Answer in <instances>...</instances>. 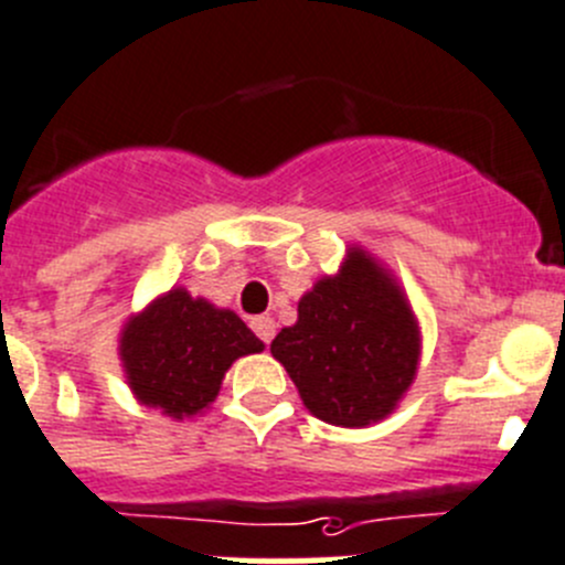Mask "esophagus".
<instances>
[{
	"mask_svg": "<svg viewBox=\"0 0 565 565\" xmlns=\"http://www.w3.org/2000/svg\"><path fill=\"white\" fill-rule=\"evenodd\" d=\"M252 330H255V335L260 338L263 343H271L277 324H274L271 316H257V319H252Z\"/></svg>",
	"mask_w": 565,
	"mask_h": 565,
	"instance_id": "34e87169",
	"label": "esophagus"
}]
</instances>
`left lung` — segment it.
I'll list each match as a JSON object with an SVG mask.
<instances>
[{
  "label": "left lung",
  "mask_w": 565,
  "mask_h": 565,
  "mask_svg": "<svg viewBox=\"0 0 565 565\" xmlns=\"http://www.w3.org/2000/svg\"><path fill=\"white\" fill-rule=\"evenodd\" d=\"M297 324L271 341L302 405L335 427H369L396 411L422 360V327L396 274L360 244L302 294Z\"/></svg>",
  "instance_id": "left-lung-1"
}]
</instances>
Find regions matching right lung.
<instances>
[{
	"instance_id": "right-lung-1",
	"label": "right lung",
	"mask_w": 565,
	"mask_h": 565,
	"mask_svg": "<svg viewBox=\"0 0 565 565\" xmlns=\"http://www.w3.org/2000/svg\"><path fill=\"white\" fill-rule=\"evenodd\" d=\"M263 341L235 316L182 286L132 313L118 332V360L138 405L163 416H202L222 391L224 374Z\"/></svg>"
}]
</instances>
